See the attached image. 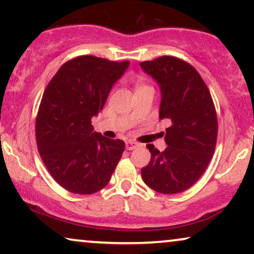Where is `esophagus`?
Wrapping results in <instances>:
<instances>
[{
    "instance_id": "esophagus-1",
    "label": "esophagus",
    "mask_w": 254,
    "mask_h": 254,
    "mask_svg": "<svg viewBox=\"0 0 254 254\" xmlns=\"http://www.w3.org/2000/svg\"><path fill=\"white\" fill-rule=\"evenodd\" d=\"M137 147H140V144L136 143V142H134V141H127L126 142V149H127V150H134V149H136Z\"/></svg>"
}]
</instances>
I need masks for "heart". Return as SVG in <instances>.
I'll use <instances>...</instances> for the list:
<instances>
[{
  "instance_id": "1",
  "label": "heart",
  "mask_w": 254,
  "mask_h": 254,
  "mask_svg": "<svg viewBox=\"0 0 254 254\" xmlns=\"http://www.w3.org/2000/svg\"><path fill=\"white\" fill-rule=\"evenodd\" d=\"M140 86H142V85H140Z\"/></svg>"
}]
</instances>
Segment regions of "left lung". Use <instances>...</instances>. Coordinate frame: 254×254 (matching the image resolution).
<instances>
[{"label": "left lung", "instance_id": "left-lung-1", "mask_svg": "<svg viewBox=\"0 0 254 254\" xmlns=\"http://www.w3.org/2000/svg\"><path fill=\"white\" fill-rule=\"evenodd\" d=\"M140 65L161 86L159 119L171 121L164 151L147 144L151 158L141 169L142 179L158 193L184 192L203 175L216 147L218 124L213 98L196 69L182 59L164 55Z\"/></svg>", "mask_w": 254, "mask_h": 254}]
</instances>
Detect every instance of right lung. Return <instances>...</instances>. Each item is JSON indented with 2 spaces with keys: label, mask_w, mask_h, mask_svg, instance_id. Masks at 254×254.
I'll use <instances>...</instances> for the list:
<instances>
[{
  "label": "right lung",
  "mask_w": 254,
  "mask_h": 254,
  "mask_svg": "<svg viewBox=\"0 0 254 254\" xmlns=\"http://www.w3.org/2000/svg\"><path fill=\"white\" fill-rule=\"evenodd\" d=\"M128 64L81 55L64 62L45 89L36 117L38 151L68 192L89 195L104 189L123 156L125 142L93 131L91 119Z\"/></svg>",
  "instance_id": "add662e5"
}]
</instances>
